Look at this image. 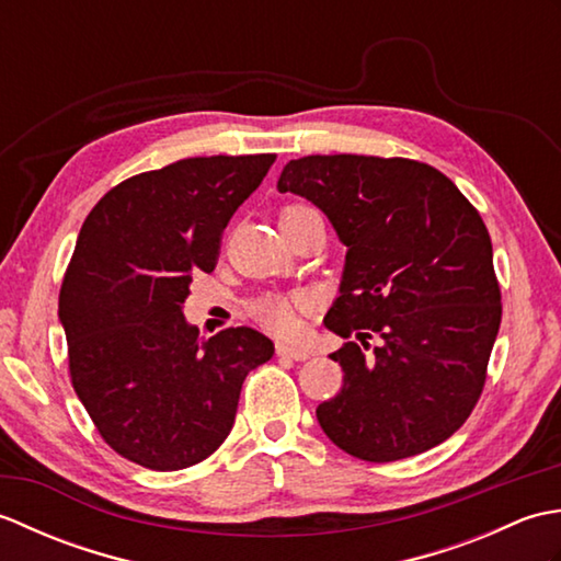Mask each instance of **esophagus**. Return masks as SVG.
<instances>
[{
  "label": "esophagus",
  "instance_id": "1",
  "mask_svg": "<svg viewBox=\"0 0 561 561\" xmlns=\"http://www.w3.org/2000/svg\"><path fill=\"white\" fill-rule=\"evenodd\" d=\"M277 354L284 356V359H294V362H306L308 356H311V352H308V350L294 347V344H287V342L277 344Z\"/></svg>",
  "mask_w": 561,
  "mask_h": 561
}]
</instances>
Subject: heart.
<instances>
[{"mask_svg":"<svg viewBox=\"0 0 561 561\" xmlns=\"http://www.w3.org/2000/svg\"><path fill=\"white\" fill-rule=\"evenodd\" d=\"M316 209L306 207V205H289L284 207L279 214V224L287 226L296 219L306 217V214H311ZM308 301L306 294H262L250 306V313L257 320L262 328H267L270 332L279 337H291L296 332L301 330V313L308 311Z\"/></svg>","mask_w":561,"mask_h":561,"instance_id":"1","label":"heart"}]
</instances>
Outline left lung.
Returning a JSON list of instances; mask_svg holds the SVG:
<instances>
[{
    "label": "left lung",
    "instance_id": "obj_1",
    "mask_svg": "<svg viewBox=\"0 0 561 561\" xmlns=\"http://www.w3.org/2000/svg\"><path fill=\"white\" fill-rule=\"evenodd\" d=\"M279 193L328 214L347 262L325 325L344 386L318 404L332 444L392 462L444 444L478 404L502 323L492 238L460 190L412 159L335 153L289 161ZM381 340L371 357L363 352Z\"/></svg>",
    "mask_w": 561,
    "mask_h": 561
}]
</instances>
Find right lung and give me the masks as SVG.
Segmentation results:
<instances>
[{"instance_id":"right-lung-1","label":"right lung","mask_w":561,"mask_h":561,"mask_svg":"<svg viewBox=\"0 0 561 561\" xmlns=\"http://www.w3.org/2000/svg\"><path fill=\"white\" fill-rule=\"evenodd\" d=\"M274 153L195 157L127 178L83 221L59 289L69 378L101 438L171 472L229 436L250 368L274 344L253 328L202 340L183 318L190 282L217 267L221 233Z\"/></svg>"}]
</instances>
